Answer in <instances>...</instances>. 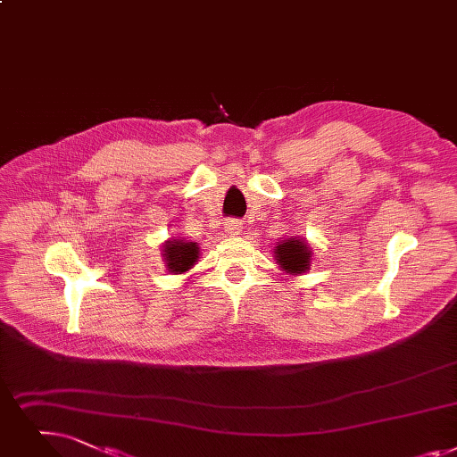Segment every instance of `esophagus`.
I'll return each mask as SVG.
<instances>
[{"label": "esophagus", "mask_w": 457, "mask_h": 457, "mask_svg": "<svg viewBox=\"0 0 457 457\" xmlns=\"http://www.w3.org/2000/svg\"><path fill=\"white\" fill-rule=\"evenodd\" d=\"M224 229L229 233V235H239L241 229H243V224L239 220H235V218H229V220L224 222Z\"/></svg>", "instance_id": "esophagus-1"}]
</instances>
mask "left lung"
Wrapping results in <instances>:
<instances>
[{
	"instance_id": "8db88e82",
	"label": "left lung",
	"mask_w": 457,
	"mask_h": 457,
	"mask_svg": "<svg viewBox=\"0 0 457 457\" xmlns=\"http://www.w3.org/2000/svg\"><path fill=\"white\" fill-rule=\"evenodd\" d=\"M312 250L299 237H291L274 248V260L287 274H303L310 269Z\"/></svg>"
}]
</instances>
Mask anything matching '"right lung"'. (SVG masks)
<instances>
[{
  "mask_svg": "<svg viewBox=\"0 0 457 457\" xmlns=\"http://www.w3.org/2000/svg\"><path fill=\"white\" fill-rule=\"evenodd\" d=\"M162 257L166 262V267L173 274H183L190 270L197 257H200V248H197V243H187L185 239H171L166 241L162 246Z\"/></svg>",
  "mask_w": 457,
  "mask_h": 457,
  "instance_id": "add662e5",
  "label": "right lung"
}]
</instances>
